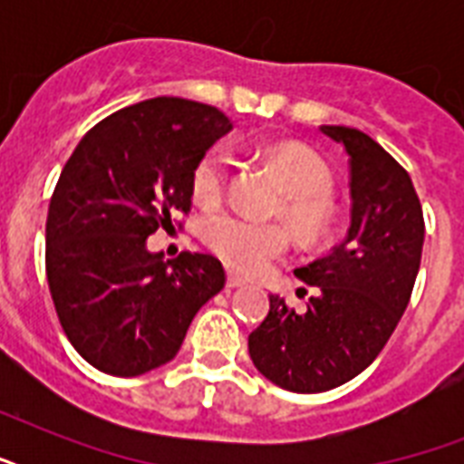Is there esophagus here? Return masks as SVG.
Returning a JSON list of instances; mask_svg holds the SVG:
<instances>
[{
    "instance_id": "obj_1",
    "label": "esophagus",
    "mask_w": 464,
    "mask_h": 464,
    "mask_svg": "<svg viewBox=\"0 0 464 464\" xmlns=\"http://www.w3.org/2000/svg\"><path fill=\"white\" fill-rule=\"evenodd\" d=\"M226 286H228V289H240V286H246V279L240 275H236V272H228V276H226Z\"/></svg>"
}]
</instances>
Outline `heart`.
I'll use <instances>...</instances> for the list:
<instances>
[{"label": "heart", "instance_id": "b5f03b06", "mask_svg": "<svg viewBox=\"0 0 464 464\" xmlns=\"http://www.w3.org/2000/svg\"><path fill=\"white\" fill-rule=\"evenodd\" d=\"M269 160L289 192L284 207L286 217L305 236L323 231L327 224V199L332 195V173L324 166V160L298 144H282L272 149ZM228 173H231L228 149H209L192 173V195L197 202L217 204L226 192ZM204 238L221 260L250 275L262 272L289 247V236L282 226L246 217L240 211L211 214L204 224Z\"/></svg>", "mask_w": 464, "mask_h": 464}]
</instances>
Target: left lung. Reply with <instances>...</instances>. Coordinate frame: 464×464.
<instances>
[{"mask_svg":"<svg viewBox=\"0 0 464 464\" xmlns=\"http://www.w3.org/2000/svg\"><path fill=\"white\" fill-rule=\"evenodd\" d=\"M320 132L349 156V231L296 269L315 286L308 310L269 294L267 317L247 337L255 368L301 395L339 388L373 363L410 304L424 247V214L407 170L353 127Z\"/></svg>","mask_w":464,"mask_h":464,"instance_id":"obj_1","label":"left lung"}]
</instances>
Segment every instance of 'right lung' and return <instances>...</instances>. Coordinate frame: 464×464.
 Returning <instances> with one entry per match:
<instances>
[{
    "instance_id": "add662e5",
    "label": "right lung",
    "mask_w": 464,
    "mask_h": 464,
    "mask_svg": "<svg viewBox=\"0 0 464 464\" xmlns=\"http://www.w3.org/2000/svg\"><path fill=\"white\" fill-rule=\"evenodd\" d=\"M231 130L211 105L159 96L112 112L69 156L47 209V284L62 330L98 371L134 378L175 359L224 289L217 257L166 260L147 243L189 209L195 166Z\"/></svg>"
}]
</instances>
